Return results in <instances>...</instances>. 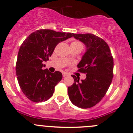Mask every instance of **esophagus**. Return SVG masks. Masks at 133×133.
I'll use <instances>...</instances> for the list:
<instances>
[{
	"label": "esophagus",
	"mask_w": 133,
	"mask_h": 133,
	"mask_svg": "<svg viewBox=\"0 0 133 133\" xmlns=\"http://www.w3.org/2000/svg\"><path fill=\"white\" fill-rule=\"evenodd\" d=\"M63 76H64V77H65V76H68V74L67 73H65V72H64V73H63Z\"/></svg>",
	"instance_id": "esophagus-1"
}]
</instances>
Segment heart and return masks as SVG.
<instances>
[{
    "label": "heart",
    "mask_w": 133,
    "mask_h": 133,
    "mask_svg": "<svg viewBox=\"0 0 133 133\" xmlns=\"http://www.w3.org/2000/svg\"><path fill=\"white\" fill-rule=\"evenodd\" d=\"M81 45V46L83 47L82 44V43L80 42H79V41H73V42H71V45ZM66 59H67V60H70V59H71V57H69H69H67Z\"/></svg>",
    "instance_id": "b5f03b06"
}]
</instances>
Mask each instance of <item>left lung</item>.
<instances>
[{
    "label": "left lung",
    "instance_id": "obj_1",
    "mask_svg": "<svg viewBox=\"0 0 133 133\" xmlns=\"http://www.w3.org/2000/svg\"><path fill=\"white\" fill-rule=\"evenodd\" d=\"M84 43L86 52L77 65L78 71L85 73V80L72 75L74 83L68 87L71 102L82 109L95 106L108 91L113 77V58L108 44L93 34H74Z\"/></svg>",
    "mask_w": 133,
    "mask_h": 133
}]
</instances>
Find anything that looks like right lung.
<instances>
[{
    "instance_id": "add662e5",
    "label": "right lung",
    "mask_w": 133,
    "mask_h": 133,
    "mask_svg": "<svg viewBox=\"0 0 133 133\" xmlns=\"http://www.w3.org/2000/svg\"><path fill=\"white\" fill-rule=\"evenodd\" d=\"M74 33L39 29L29 35L18 51L16 73L18 84L31 101L41 102L51 97L55 87L62 78L60 71L51 73L45 67L58 43L72 37Z\"/></svg>"
}]
</instances>
